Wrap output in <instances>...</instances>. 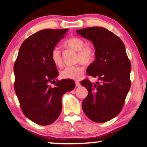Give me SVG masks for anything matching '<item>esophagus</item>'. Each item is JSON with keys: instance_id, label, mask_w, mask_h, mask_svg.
I'll list each match as a JSON object with an SVG mask.
<instances>
[{"instance_id": "esophagus-1", "label": "esophagus", "mask_w": 147, "mask_h": 147, "mask_svg": "<svg viewBox=\"0 0 147 147\" xmlns=\"http://www.w3.org/2000/svg\"><path fill=\"white\" fill-rule=\"evenodd\" d=\"M75 84H76V86H80V83L78 82V81H75Z\"/></svg>"}]
</instances>
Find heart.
<instances>
[{"label": "heart", "instance_id": "heart-1", "mask_svg": "<svg viewBox=\"0 0 147 147\" xmlns=\"http://www.w3.org/2000/svg\"><path fill=\"white\" fill-rule=\"evenodd\" d=\"M64 45L69 49L77 51L76 61L90 65L94 62L96 57L95 49L90 45H85L84 39L78 37H73L65 41ZM51 58L56 66L63 65V58L59 47H55L51 53ZM84 68L81 65L68 66L61 71V76L65 79L78 80L82 76Z\"/></svg>", "mask_w": 147, "mask_h": 147}]
</instances>
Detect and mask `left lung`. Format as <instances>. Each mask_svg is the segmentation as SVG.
I'll list each match as a JSON object with an SVG mask.
<instances>
[{
  "mask_svg": "<svg viewBox=\"0 0 147 147\" xmlns=\"http://www.w3.org/2000/svg\"><path fill=\"white\" fill-rule=\"evenodd\" d=\"M76 32L94 45L96 59L88 67L87 74L100 80L96 84L88 78L81 82L88 90L82 109L92 121H108L124 106L131 87V62L121 39L106 28H86Z\"/></svg>",
  "mask_w": 147,
  "mask_h": 147,
  "instance_id": "1",
  "label": "left lung"
}]
</instances>
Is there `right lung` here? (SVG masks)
I'll return each mask as SVG.
<instances>
[{"label":"right lung","mask_w":147,"mask_h":147,"mask_svg":"<svg viewBox=\"0 0 147 147\" xmlns=\"http://www.w3.org/2000/svg\"><path fill=\"white\" fill-rule=\"evenodd\" d=\"M67 31L46 29L32 34L20 46L14 63V87L22 111L41 125L57 119L62 109L63 95L75 87L72 80L55 81L59 72L51 58L52 49Z\"/></svg>","instance_id":"right-lung-1"}]
</instances>
